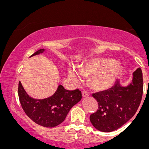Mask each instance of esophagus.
Returning <instances> with one entry per match:
<instances>
[{
	"label": "esophagus",
	"instance_id": "obj_1",
	"mask_svg": "<svg viewBox=\"0 0 149 149\" xmlns=\"http://www.w3.org/2000/svg\"><path fill=\"white\" fill-rule=\"evenodd\" d=\"M89 93L87 91H83L82 92V95H83V97H87L89 96Z\"/></svg>",
	"mask_w": 149,
	"mask_h": 149
}]
</instances>
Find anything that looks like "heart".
<instances>
[{
  "mask_svg": "<svg viewBox=\"0 0 149 149\" xmlns=\"http://www.w3.org/2000/svg\"><path fill=\"white\" fill-rule=\"evenodd\" d=\"M122 71V66L118 62L111 60L100 58L91 60L79 69L70 66L68 69V77L72 83L80 84L83 77H90L91 84L95 89H107L113 84Z\"/></svg>",
  "mask_w": 149,
  "mask_h": 149,
  "instance_id": "b5f03b06",
  "label": "heart"
}]
</instances>
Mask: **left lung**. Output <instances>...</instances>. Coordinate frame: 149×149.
I'll use <instances>...</instances> for the list:
<instances>
[{"mask_svg": "<svg viewBox=\"0 0 149 149\" xmlns=\"http://www.w3.org/2000/svg\"><path fill=\"white\" fill-rule=\"evenodd\" d=\"M143 93L141 68L133 72L132 81L126 87L119 79L110 89L93 94L98 102V109L90 116V121L97 130L109 132L117 130L131 119L136 112Z\"/></svg>", "mask_w": 149, "mask_h": 149, "instance_id": "left-lung-1", "label": "left lung"}]
</instances>
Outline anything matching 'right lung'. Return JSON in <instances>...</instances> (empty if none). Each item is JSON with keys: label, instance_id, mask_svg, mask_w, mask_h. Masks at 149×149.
I'll use <instances>...</instances> for the list:
<instances>
[{"label": "right lung", "instance_id": "right-lung-1", "mask_svg": "<svg viewBox=\"0 0 149 149\" xmlns=\"http://www.w3.org/2000/svg\"><path fill=\"white\" fill-rule=\"evenodd\" d=\"M44 51V49H39L30 57ZM18 95L21 107L26 115L36 124L46 128H53L61 124L70 109L82 98L79 89L68 91L62 85H59L53 95L43 100H36L29 96L21 82L19 83Z\"/></svg>", "mask_w": 149, "mask_h": 149}]
</instances>
